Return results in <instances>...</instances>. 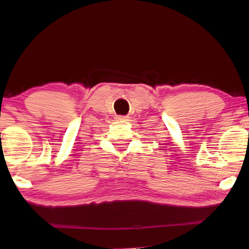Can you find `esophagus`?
I'll list each match as a JSON object with an SVG mask.
<instances>
[{"instance_id": "obj_1", "label": "esophagus", "mask_w": 249, "mask_h": 249, "mask_svg": "<svg viewBox=\"0 0 249 249\" xmlns=\"http://www.w3.org/2000/svg\"><path fill=\"white\" fill-rule=\"evenodd\" d=\"M116 119H117V121L124 122V121H128V116H117Z\"/></svg>"}]
</instances>
